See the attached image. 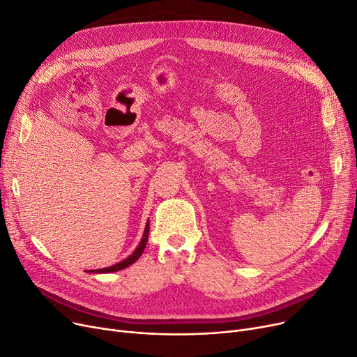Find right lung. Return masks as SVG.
Returning a JSON list of instances; mask_svg holds the SVG:
<instances>
[{"mask_svg": "<svg viewBox=\"0 0 357 357\" xmlns=\"http://www.w3.org/2000/svg\"><path fill=\"white\" fill-rule=\"evenodd\" d=\"M148 234H149V224H146V227H145L144 236H142V240H141L139 245L137 247V250H135V251L130 254V256H129L128 259L122 260L121 263H116L114 266H110V267L97 268V270H89V271H90V273H112V271L122 270V268H125V267L133 264L135 261H137V260L141 257V254H142L144 250H145V245H146V241H148Z\"/></svg>", "mask_w": 357, "mask_h": 357, "instance_id": "obj_1", "label": "right lung"}]
</instances>
